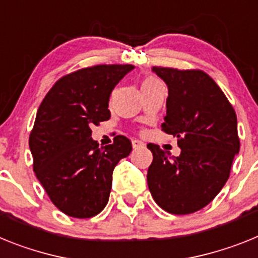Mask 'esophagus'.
Returning <instances> with one entry per match:
<instances>
[{"mask_svg": "<svg viewBox=\"0 0 258 258\" xmlns=\"http://www.w3.org/2000/svg\"><path fill=\"white\" fill-rule=\"evenodd\" d=\"M132 147H134V149H139V148H144L145 144L142 142V140L135 139V140H132Z\"/></svg>", "mask_w": 258, "mask_h": 258, "instance_id": "34e87169", "label": "esophagus"}]
</instances>
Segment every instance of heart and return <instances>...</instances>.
I'll return each instance as SVG.
<instances>
[{"label": "heart", "instance_id": "1", "mask_svg": "<svg viewBox=\"0 0 258 258\" xmlns=\"http://www.w3.org/2000/svg\"><path fill=\"white\" fill-rule=\"evenodd\" d=\"M149 82H156V79H148V80H145V83H149Z\"/></svg>", "mask_w": 258, "mask_h": 258}]
</instances>
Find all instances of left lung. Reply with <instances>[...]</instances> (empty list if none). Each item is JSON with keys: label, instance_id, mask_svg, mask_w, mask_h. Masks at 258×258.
<instances>
[{"label": "left lung", "instance_id": "left-lung-1", "mask_svg": "<svg viewBox=\"0 0 258 258\" xmlns=\"http://www.w3.org/2000/svg\"><path fill=\"white\" fill-rule=\"evenodd\" d=\"M166 83L169 96L162 130L178 138L180 156L171 157L149 144L153 162L148 187L163 210L189 214L203 209L219 194L239 153L234 107L208 74L200 70L153 67Z\"/></svg>", "mask_w": 258, "mask_h": 258}]
</instances>
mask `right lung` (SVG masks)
<instances>
[{"label": "right lung", "mask_w": 258, "mask_h": 258, "mask_svg": "<svg viewBox=\"0 0 258 258\" xmlns=\"http://www.w3.org/2000/svg\"><path fill=\"white\" fill-rule=\"evenodd\" d=\"M132 64H98L63 76L42 100L30 135L33 171L67 216L91 218L109 201L116 163L132 151L122 135L100 148L93 124L110 118L109 98Z\"/></svg>", "instance_id": "obj_1"}]
</instances>
